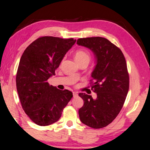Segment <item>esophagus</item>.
Instances as JSON below:
<instances>
[{"label":"esophagus","mask_w":150,"mask_h":150,"mask_svg":"<svg viewBox=\"0 0 150 150\" xmlns=\"http://www.w3.org/2000/svg\"><path fill=\"white\" fill-rule=\"evenodd\" d=\"M78 94L77 92H73V97L74 98H76V97H78Z\"/></svg>","instance_id":"1"}]
</instances>
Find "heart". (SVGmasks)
Instances as JSON below:
<instances>
[{
  "instance_id": "heart-1",
  "label": "heart",
  "mask_w": 150,
  "mask_h": 150,
  "mask_svg": "<svg viewBox=\"0 0 150 150\" xmlns=\"http://www.w3.org/2000/svg\"><path fill=\"white\" fill-rule=\"evenodd\" d=\"M74 58L78 64L83 62H89L90 60V54L85 50H78L75 52ZM78 76H76V77Z\"/></svg>"
}]
</instances>
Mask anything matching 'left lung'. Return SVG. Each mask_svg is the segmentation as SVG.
Returning <instances> with one entry per match:
<instances>
[{
    "label": "left lung",
    "mask_w": 150,
    "mask_h": 150,
    "mask_svg": "<svg viewBox=\"0 0 150 150\" xmlns=\"http://www.w3.org/2000/svg\"><path fill=\"white\" fill-rule=\"evenodd\" d=\"M77 44L93 52L96 64L91 76L97 98L79 93L83 100L78 111L80 119L91 128H103L119 115L127 98L129 76L125 58L121 50L104 38H80Z\"/></svg>",
    "instance_id": "1"
}]
</instances>
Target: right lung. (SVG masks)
I'll return each mask as SVG.
<instances>
[{
  "instance_id": "obj_1",
  "label": "right lung",
  "mask_w": 150,
  "mask_h": 150,
  "mask_svg": "<svg viewBox=\"0 0 150 150\" xmlns=\"http://www.w3.org/2000/svg\"><path fill=\"white\" fill-rule=\"evenodd\" d=\"M75 43L73 38L41 37L22 54L16 80L17 91L23 111L36 125L48 126L58 121L73 97L70 91L50 86L47 80L55 74Z\"/></svg>"
}]
</instances>
